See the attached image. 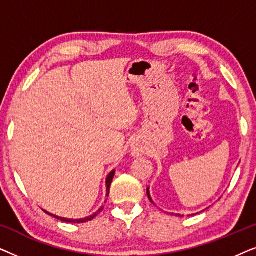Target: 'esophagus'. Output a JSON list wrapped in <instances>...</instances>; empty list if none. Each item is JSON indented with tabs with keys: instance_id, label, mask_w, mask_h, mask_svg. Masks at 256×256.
I'll return each instance as SVG.
<instances>
[{
	"instance_id": "obj_1",
	"label": "esophagus",
	"mask_w": 256,
	"mask_h": 256,
	"mask_svg": "<svg viewBox=\"0 0 256 256\" xmlns=\"http://www.w3.org/2000/svg\"><path fill=\"white\" fill-rule=\"evenodd\" d=\"M130 152H132V156L140 157V156L144 155V154H146V146H143V143L141 141L136 140V141L132 143Z\"/></svg>"
}]
</instances>
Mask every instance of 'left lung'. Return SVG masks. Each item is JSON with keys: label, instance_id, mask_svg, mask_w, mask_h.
Instances as JSON below:
<instances>
[{"label": "left lung", "instance_id": "obj_1", "mask_svg": "<svg viewBox=\"0 0 256 256\" xmlns=\"http://www.w3.org/2000/svg\"><path fill=\"white\" fill-rule=\"evenodd\" d=\"M146 194H148V198L150 199V202H152V197H150V192H149V188H146Z\"/></svg>", "mask_w": 256, "mask_h": 256}]
</instances>
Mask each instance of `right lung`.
Returning a JSON list of instances; mask_svg holds the SVG:
<instances>
[{"label":"right lung","instance_id":"add662e5","mask_svg":"<svg viewBox=\"0 0 256 256\" xmlns=\"http://www.w3.org/2000/svg\"><path fill=\"white\" fill-rule=\"evenodd\" d=\"M114 174H115V170L110 171V174H108L107 178H106V196H107V197H108V196H110V188L112 180H113V178H114ZM102 210H104V206H101V208H100L99 210H98V211H96V213H93L92 216H86V218H82V219H68V218H62V216H54V214H52V213H48V211H45V213H48V216H54L56 219L62 220V222H73V224H82V222H90V220L94 219L98 214H99V213H100L101 211H102Z\"/></svg>","mask_w":256,"mask_h":256}]
</instances>
